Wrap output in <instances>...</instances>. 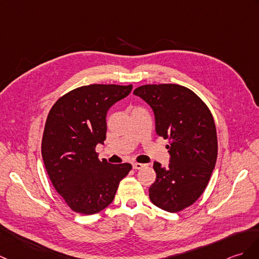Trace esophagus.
Segmentation results:
<instances>
[{
    "label": "esophagus",
    "instance_id": "34e87169",
    "mask_svg": "<svg viewBox=\"0 0 259 259\" xmlns=\"http://www.w3.org/2000/svg\"><path fill=\"white\" fill-rule=\"evenodd\" d=\"M132 166H134V169H136V170H140V169H142V167L146 166V164L138 163V162H134V163H132Z\"/></svg>",
    "mask_w": 259,
    "mask_h": 259
}]
</instances>
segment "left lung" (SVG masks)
Listing matches in <instances>:
<instances>
[{
  "mask_svg": "<svg viewBox=\"0 0 259 259\" xmlns=\"http://www.w3.org/2000/svg\"><path fill=\"white\" fill-rule=\"evenodd\" d=\"M152 108L157 135L169 139L170 163L154 162L155 182L150 200L176 213L192 205L205 190L218 159V136L207 106L189 88L176 83L144 85L135 89Z\"/></svg>",
  "mask_w": 259,
  "mask_h": 259,
  "instance_id": "left-lung-1",
  "label": "left lung"
}]
</instances>
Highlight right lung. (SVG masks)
<instances>
[{"label":"right lung","instance_id":"add662e5","mask_svg":"<svg viewBox=\"0 0 259 259\" xmlns=\"http://www.w3.org/2000/svg\"><path fill=\"white\" fill-rule=\"evenodd\" d=\"M132 85L82 86L59 98L48 113L41 157L54 188L74 212L95 214L115 198L130 163L100 161L96 146L106 140L109 108L130 94Z\"/></svg>","mask_w":259,"mask_h":259}]
</instances>
